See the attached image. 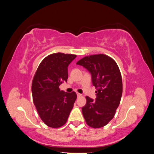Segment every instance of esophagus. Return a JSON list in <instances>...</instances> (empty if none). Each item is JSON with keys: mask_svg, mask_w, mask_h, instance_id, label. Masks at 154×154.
I'll return each mask as SVG.
<instances>
[{"mask_svg": "<svg viewBox=\"0 0 154 154\" xmlns=\"http://www.w3.org/2000/svg\"><path fill=\"white\" fill-rule=\"evenodd\" d=\"M77 96H78V97H81V96H82V94H80V93L77 92Z\"/></svg>", "mask_w": 154, "mask_h": 154, "instance_id": "obj_1", "label": "esophagus"}]
</instances>
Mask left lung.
<instances>
[{
	"instance_id": "8db88e82",
	"label": "left lung",
	"mask_w": 154,
	"mask_h": 154,
	"mask_svg": "<svg viewBox=\"0 0 154 154\" xmlns=\"http://www.w3.org/2000/svg\"><path fill=\"white\" fill-rule=\"evenodd\" d=\"M91 74L92 85L96 88L94 101L86 96V105L82 114L87 124L98 128L109 123L114 118L123 92L122 78L117 63L104 54L87 56L76 63Z\"/></svg>"
}]
</instances>
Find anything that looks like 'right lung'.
<instances>
[{
    "mask_svg": "<svg viewBox=\"0 0 154 154\" xmlns=\"http://www.w3.org/2000/svg\"><path fill=\"white\" fill-rule=\"evenodd\" d=\"M76 55L53 53L40 63L32 79V100L42 122L49 127L66 124L77 95L75 92L60 91L59 86L67 82V67Z\"/></svg>",
    "mask_w": 154,
    "mask_h": 154,
    "instance_id": "right-lung-1",
    "label": "right lung"
}]
</instances>
